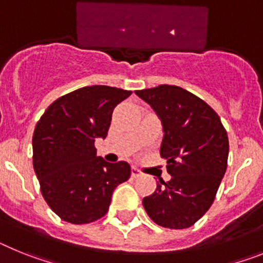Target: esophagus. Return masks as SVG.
<instances>
[{
  "instance_id": "1",
  "label": "esophagus",
  "mask_w": 263,
  "mask_h": 263,
  "mask_svg": "<svg viewBox=\"0 0 263 263\" xmlns=\"http://www.w3.org/2000/svg\"><path fill=\"white\" fill-rule=\"evenodd\" d=\"M131 175H132V177H134V179H139V177L141 176V172L138 170V168H135V166H134V168L131 170Z\"/></svg>"
}]
</instances>
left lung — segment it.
<instances>
[{"label": "left lung", "mask_w": 263, "mask_h": 263, "mask_svg": "<svg viewBox=\"0 0 263 263\" xmlns=\"http://www.w3.org/2000/svg\"><path fill=\"white\" fill-rule=\"evenodd\" d=\"M161 119L160 156L170 181L143 198L149 218L168 229L195 225L212 206L227 172L229 139L220 116L204 100L179 86L160 84L135 91Z\"/></svg>", "instance_id": "1"}]
</instances>
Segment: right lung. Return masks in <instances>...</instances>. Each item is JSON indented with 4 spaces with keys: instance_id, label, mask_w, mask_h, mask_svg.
I'll return each mask as SVG.
<instances>
[{
    "instance_id": "right-lung-1",
    "label": "right lung",
    "mask_w": 263,
    "mask_h": 263,
    "mask_svg": "<svg viewBox=\"0 0 263 263\" xmlns=\"http://www.w3.org/2000/svg\"><path fill=\"white\" fill-rule=\"evenodd\" d=\"M132 91L90 86L52 102L33 135V166L51 211L75 225L108 212L112 192L131 176L127 161L97 156L95 139L106 138L112 111Z\"/></svg>"
}]
</instances>
